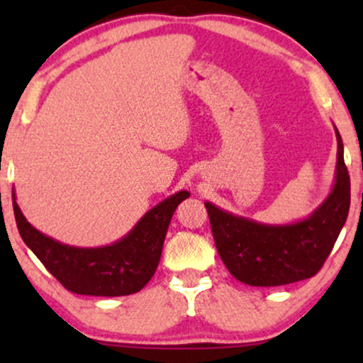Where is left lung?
<instances>
[{
  "label": "left lung",
  "instance_id": "1",
  "mask_svg": "<svg viewBox=\"0 0 363 363\" xmlns=\"http://www.w3.org/2000/svg\"><path fill=\"white\" fill-rule=\"evenodd\" d=\"M335 133L338 141L335 184L306 218L264 223L205 201L220 257L239 281L252 286L289 285L314 277L324 264L350 210V176L343 141L336 126Z\"/></svg>",
  "mask_w": 363,
  "mask_h": 363
}]
</instances>
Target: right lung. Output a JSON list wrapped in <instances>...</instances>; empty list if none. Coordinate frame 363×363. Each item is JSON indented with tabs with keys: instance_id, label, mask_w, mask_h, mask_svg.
Masks as SVG:
<instances>
[{
	"instance_id": "1",
	"label": "right lung",
	"mask_w": 363,
	"mask_h": 363,
	"mask_svg": "<svg viewBox=\"0 0 363 363\" xmlns=\"http://www.w3.org/2000/svg\"><path fill=\"white\" fill-rule=\"evenodd\" d=\"M186 198L189 191H177L148 210L126 235L99 247L62 244L37 230L20 210L15 189L13 211L23 242L62 286L80 295L121 297L136 294L152 280L170 218Z\"/></svg>"
}]
</instances>
